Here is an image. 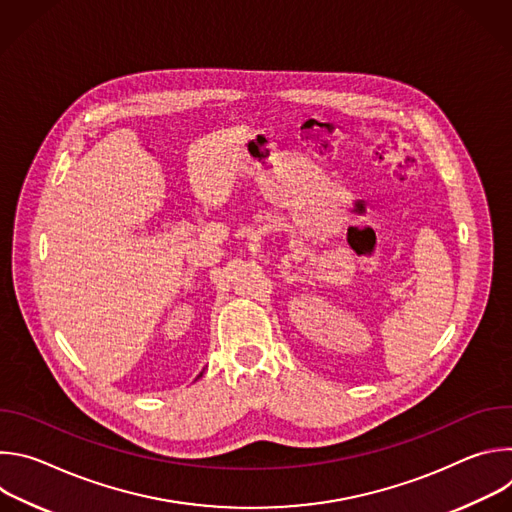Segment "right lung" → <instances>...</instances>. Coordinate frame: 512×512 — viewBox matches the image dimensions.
<instances>
[{
  "instance_id": "add662e5",
  "label": "right lung",
  "mask_w": 512,
  "mask_h": 512,
  "mask_svg": "<svg viewBox=\"0 0 512 512\" xmlns=\"http://www.w3.org/2000/svg\"><path fill=\"white\" fill-rule=\"evenodd\" d=\"M200 377H202V373H200Z\"/></svg>"
}]
</instances>
